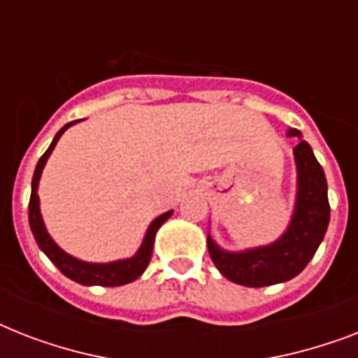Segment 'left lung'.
Instances as JSON below:
<instances>
[{
	"label": "left lung",
	"mask_w": 358,
	"mask_h": 358,
	"mask_svg": "<svg viewBox=\"0 0 358 358\" xmlns=\"http://www.w3.org/2000/svg\"><path fill=\"white\" fill-rule=\"evenodd\" d=\"M288 137H301V131L289 128ZM294 156L297 167L294 215L277 241L232 252L221 249L212 236H208V250L213 264L232 282L249 288L286 282L305 269L323 241L331 219L325 173L306 141H299Z\"/></svg>",
	"instance_id": "1"
}]
</instances>
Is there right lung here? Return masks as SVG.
Masks as SVG:
<instances>
[{"instance_id":"add662e5","label":"right lung","mask_w":358,"mask_h":358,"mask_svg":"<svg viewBox=\"0 0 358 358\" xmlns=\"http://www.w3.org/2000/svg\"><path fill=\"white\" fill-rule=\"evenodd\" d=\"M76 122H78V120L69 122L66 126H63V128L59 129L57 135L53 137L50 148L42 154V157L38 159V163H36L35 174H33V182H31L29 199L31 232L35 236V241L36 245H38V249L57 266V269L63 273L64 277L72 278L74 282H80L83 284V286H122V284L134 282L135 278H139L141 275L145 273L146 266H148V262H150L152 249H154V239H156L157 230H159V227H162L171 215H173V210L162 213L159 217H156L152 221L148 230H146L145 239H143L139 250H137L131 258L109 262V264L83 262L74 258V256H70L69 252H64V250L53 241L52 236L48 234L46 227H44V221H42L41 202H38V193H36V189H38V182H41L42 169H44L48 157H50L52 150L55 148V145H57L59 137L64 134V129L70 128V126Z\"/></svg>"}]
</instances>
